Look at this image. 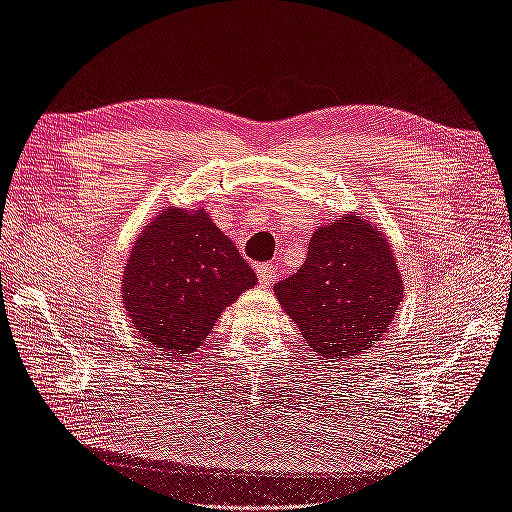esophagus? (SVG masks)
<instances>
[{"label":"esophagus","mask_w":512,"mask_h":512,"mask_svg":"<svg viewBox=\"0 0 512 512\" xmlns=\"http://www.w3.org/2000/svg\"><path fill=\"white\" fill-rule=\"evenodd\" d=\"M279 277L277 264H259L257 266V279L261 285H272Z\"/></svg>","instance_id":"1"}]
</instances>
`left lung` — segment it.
<instances>
[{
	"label": "left lung",
	"mask_w": 512,
	"mask_h": 512,
	"mask_svg": "<svg viewBox=\"0 0 512 512\" xmlns=\"http://www.w3.org/2000/svg\"><path fill=\"white\" fill-rule=\"evenodd\" d=\"M275 294L323 358H353L386 334L403 281L386 235L358 211L318 227L303 266Z\"/></svg>",
	"instance_id": "8db88e82"
}]
</instances>
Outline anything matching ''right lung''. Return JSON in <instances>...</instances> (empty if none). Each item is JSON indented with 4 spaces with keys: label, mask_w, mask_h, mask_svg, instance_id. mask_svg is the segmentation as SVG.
Wrapping results in <instances>:
<instances>
[{
    "label": "right lung",
    "mask_w": 512,
    "mask_h": 512,
    "mask_svg": "<svg viewBox=\"0 0 512 512\" xmlns=\"http://www.w3.org/2000/svg\"><path fill=\"white\" fill-rule=\"evenodd\" d=\"M257 277L205 209L168 207L130 248L122 301L139 336L181 362Z\"/></svg>",
    "instance_id": "1"
}]
</instances>
